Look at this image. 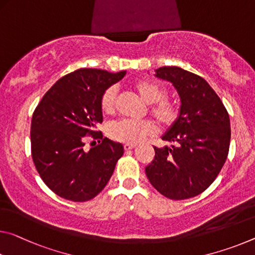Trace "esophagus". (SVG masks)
<instances>
[{
	"label": "esophagus",
	"instance_id": "obj_1",
	"mask_svg": "<svg viewBox=\"0 0 255 255\" xmlns=\"http://www.w3.org/2000/svg\"><path fill=\"white\" fill-rule=\"evenodd\" d=\"M135 147H136V145H134V144H125L124 145L125 151H130V149L135 148Z\"/></svg>",
	"mask_w": 255,
	"mask_h": 255
}]
</instances>
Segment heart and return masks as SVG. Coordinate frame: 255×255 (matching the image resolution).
<instances>
[{
  "mask_svg": "<svg viewBox=\"0 0 255 255\" xmlns=\"http://www.w3.org/2000/svg\"><path fill=\"white\" fill-rule=\"evenodd\" d=\"M134 90L143 101L152 104L151 113L162 127H170L179 117V108L167 98V90L155 80L138 79L132 83ZM101 110L104 115H112L116 110L115 87L107 88L101 98ZM156 132L155 125L149 120H121L110 128L112 139L120 143L137 144Z\"/></svg>",
  "mask_w": 255,
  "mask_h": 255,
  "instance_id": "obj_1",
  "label": "heart"
}]
</instances>
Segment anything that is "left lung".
I'll list each match as a JSON object with an SVG mask.
<instances>
[{"instance_id": "obj_1", "label": "left lung", "mask_w": 255, "mask_h": 255, "mask_svg": "<svg viewBox=\"0 0 255 255\" xmlns=\"http://www.w3.org/2000/svg\"><path fill=\"white\" fill-rule=\"evenodd\" d=\"M172 83L180 98L179 117L162 136L171 147L154 146V160L145 172L157 192L170 200L203 193L219 175L230 143L228 112L207 80L179 67L155 70Z\"/></svg>"}]
</instances>
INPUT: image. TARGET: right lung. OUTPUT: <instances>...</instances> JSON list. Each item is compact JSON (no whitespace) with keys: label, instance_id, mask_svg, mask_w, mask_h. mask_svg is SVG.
Here are the masks:
<instances>
[{"label":"right lung","instance_id":"1","mask_svg":"<svg viewBox=\"0 0 255 255\" xmlns=\"http://www.w3.org/2000/svg\"><path fill=\"white\" fill-rule=\"evenodd\" d=\"M126 71L83 68L66 75L48 90L31 119V156L40 178L63 199L86 202L110 180L124 146L96 130L102 124L101 98ZM86 135L100 144L83 148Z\"/></svg>","mask_w":255,"mask_h":255}]
</instances>
